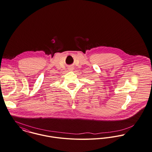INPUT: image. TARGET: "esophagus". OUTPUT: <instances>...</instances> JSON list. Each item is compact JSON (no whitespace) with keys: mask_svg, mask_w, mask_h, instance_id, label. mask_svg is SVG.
Instances as JSON below:
<instances>
[{"mask_svg":"<svg viewBox=\"0 0 152 152\" xmlns=\"http://www.w3.org/2000/svg\"><path fill=\"white\" fill-rule=\"evenodd\" d=\"M71 69V70L72 69V68H70V69Z\"/></svg>","mask_w":152,"mask_h":152,"instance_id":"obj_1","label":"esophagus"}]
</instances>
